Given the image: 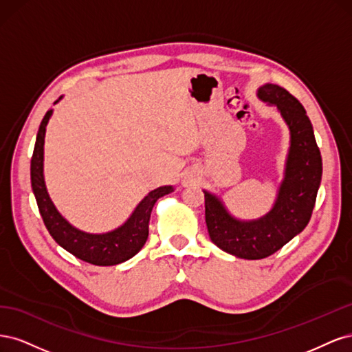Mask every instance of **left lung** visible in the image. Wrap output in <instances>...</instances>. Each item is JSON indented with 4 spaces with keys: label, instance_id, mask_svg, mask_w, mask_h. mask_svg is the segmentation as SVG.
<instances>
[{
    "label": "left lung",
    "instance_id": "8db88e82",
    "mask_svg": "<svg viewBox=\"0 0 352 352\" xmlns=\"http://www.w3.org/2000/svg\"><path fill=\"white\" fill-rule=\"evenodd\" d=\"M257 97L269 105H276L289 129L283 180L272 210L260 219L239 220L230 214L217 195L204 190L206 223L211 242L225 252L245 260L269 257L305 229L316 204L323 170L313 124L301 102L273 83L260 87Z\"/></svg>",
    "mask_w": 352,
    "mask_h": 352
}]
</instances>
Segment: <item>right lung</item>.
Masks as SVG:
<instances>
[{"mask_svg":"<svg viewBox=\"0 0 352 352\" xmlns=\"http://www.w3.org/2000/svg\"><path fill=\"white\" fill-rule=\"evenodd\" d=\"M60 97L56 104L61 100ZM52 116L48 110L41 122L34 148V155L30 160V182L32 190L38 202V208L44 220L50 235L60 247L73 254L83 261L95 265H116L124 263L141 251L148 238V223L153 207L158 198L173 192V186H160L136 206L132 214L122 226L105 233H88L83 232L60 214L54 202L51 201L45 179H44V144L47 124Z\"/></svg>","mask_w":352,"mask_h":352,"instance_id":"add662e5","label":"right lung"}]
</instances>
